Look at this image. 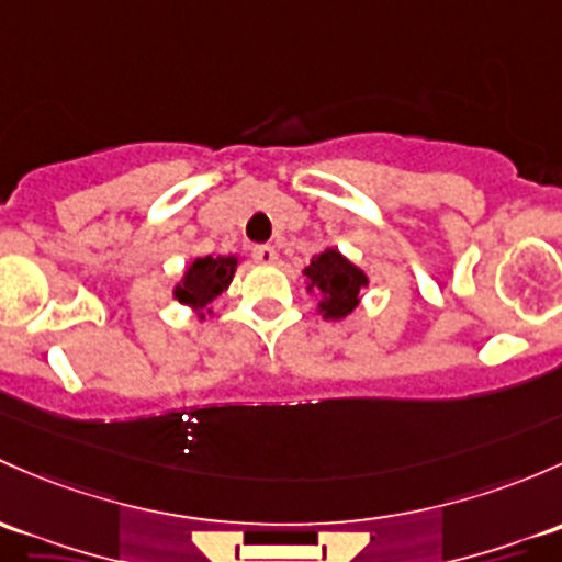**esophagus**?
Instances as JSON below:
<instances>
[{"mask_svg":"<svg viewBox=\"0 0 562 562\" xmlns=\"http://www.w3.org/2000/svg\"><path fill=\"white\" fill-rule=\"evenodd\" d=\"M252 258H256L258 263H263V266H274L277 263V250L271 245H258L256 250H252Z\"/></svg>","mask_w":562,"mask_h":562,"instance_id":"34e87169","label":"esophagus"}]
</instances>
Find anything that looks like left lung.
Here are the masks:
<instances>
[{"instance_id": "left-lung-1", "label": "left lung", "mask_w": 562, "mask_h": 562, "mask_svg": "<svg viewBox=\"0 0 562 562\" xmlns=\"http://www.w3.org/2000/svg\"><path fill=\"white\" fill-rule=\"evenodd\" d=\"M306 293H317V315L323 321H341L360 304V291L369 288V274L336 247H326L301 269Z\"/></svg>"}]
</instances>
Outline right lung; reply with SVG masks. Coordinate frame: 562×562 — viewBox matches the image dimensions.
Returning <instances> with one entry per match:
<instances>
[{
    "label": "right lung",
    "instance_id": "obj_1",
    "mask_svg": "<svg viewBox=\"0 0 562 562\" xmlns=\"http://www.w3.org/2000/svg\"><path fill=\"white\" fill-rule=\"evenodd\" d=\"M239 263V256L193 258L182 271L180 282L172 288L175 301H180L182 306L196 312L199 321H204L206 315H212V301L228 291Z\"/></svg>",
    "mask_w": 562,
    "mask_h": 562
}]
</instances>
